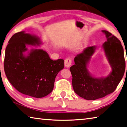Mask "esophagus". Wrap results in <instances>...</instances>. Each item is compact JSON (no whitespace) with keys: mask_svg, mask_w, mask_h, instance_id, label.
I'll return each mask as SVG.
<instances>
[{"mask_svg":"<svg viewBox=\"0 0 127 127\" xmlns=\"http://www.w3.org/2000/svg\"><path fill=\"white\" fill-rule=\"evenodd\" d=\"M71 60L70 59H66L65 60V66L66 67H69L71 65Z\"/></svg>","mask_w":127,"mask_h":127,"instance_id":"esophagus-1","label":"esophagus"}]
</instances>
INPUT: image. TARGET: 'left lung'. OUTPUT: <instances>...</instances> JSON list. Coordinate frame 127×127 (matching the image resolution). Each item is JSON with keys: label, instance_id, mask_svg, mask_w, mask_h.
<instances>
[{"label": "left lung", "instance_id": "obj_1", "mask_svg": "<svg viewBox=\"0 0 127 127\" xmlns=\"http://www.w3.org/2000/svg\"><path fill=\"white\" fill-rule=\"evenodd\" d=\"M101 31L106 38L102 47L112 68L110 74L106 77H95L88 69L96 49L95 46L85 48L82 53L77 55L74 59L75 65L70 68L74 92L88 100H95L114 92L125 72L124 50L121 41L108 31Z\"/></svg>", "mask_w": 127, "mask_h": 127}]
</instances>
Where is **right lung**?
<instances>
[{
    "label": "right lung",
    "instance_id": "add662e5",
    "mask_svg": "<svg viewBox=\"0 0 127 127\" xmlns=\"http://www.w3.org/2000/svg\"><path fill=\"white\" fill-rule=\"evenodd\" d=\"M39 37L22 31L10 38L4 57V71L8 80L19 92L40 98L52 92L56 77L64 67V60L50 59L42 49L28 51L27 45L39 46Z\"/></svg>",
    "mask_w": 127,
    "mask_h": 127
}]
</instances>
